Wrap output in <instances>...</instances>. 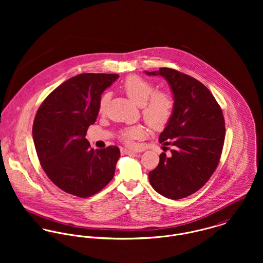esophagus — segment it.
<instances>
[{
  "label": "esophagus",
  "instance_id": "1",
  "mask_svg": "<svg viewBox=\"0 0 263 263\" xmlns=\"http://www.w3.org/2000/svg\"><path fill=\"white\" fill-rule=\"evenodd\" d=\"M121 153L123 155H134V154H136L135 151L129 150V149H126V148H121Z\"/></svg>",
  "mask_w": 263,
  "mask_h": 263
}]
</instances>
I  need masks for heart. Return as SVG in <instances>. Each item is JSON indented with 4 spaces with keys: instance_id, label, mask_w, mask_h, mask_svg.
<instances>
[{
    "instance_id": "1",
    "label": "heart",
    "mask_w": 263,
    "mask_h": 263,
    "mask_svg": "<svg viewBox=\"0 0 263 263\" xmlns=\"http://www.w3.org/2000/svg\"><path fill=\"white\" fill-rule=\"evenodd\" d=\"M123 91L126 96L137 105L143 107L145 121L155 129H161L170 121L174 108L175 100L173 96L164 91H155V86L148 80L139 76H129L123 83ZM110 95L103 94L99 101V110L104 112L109 102ZM146 134L143 126L137 125L124 129L120 139L127 145H133L136 140L142 139Z\"/></svg>"
}]
</instances>
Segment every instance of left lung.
Masks as SVG:
<instances>
[{"instance_id":"left-lung-1","label":"left lung","mask_w":263,"mask_h":263,"mask_svg":"<svg viewBox=\"0 0 263 263\" xmlns=\"http://www.w3.org/2000/svg\"><path fill=\"white\" fill-rule=\"evenodd\" d=\"M145 73L164 77L175 100L173 115L159 137L161 144L173 150L170 157L160 155L159 165L149 173L151 185L167 198H184L208 182L220 162L225 141L223 112L196 79L169 68Z\"/></svg>"}]
</instances>
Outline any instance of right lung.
Segmentation results:
<instances>
[{
    "label": "right lung",
    "instance_id": "add662e5",
    "mask_svg": "<svg viewBox=\"0 0 263 263\" xmlns=\"http://www.w3.org/2000/svg\"><path fill=\"white\" fill-rule=\"evenodd\" d=\"M118 77L75 76L55 88L38 108L32 127L38 159L48 178L65 192L89 197L114 176L119 149L93 150L85 137L96 121L101 94Z\"/></svg>",
    "mask_w": 263,
    "mask_h": 263
}]
</instances>
